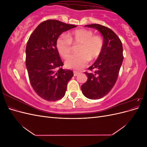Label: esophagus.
I'll use <instances>...</instances> for the list:
<instances>
[{
	"label": "esophagus",
	"instance_id": "1",
	"mask_svg": "<svg viewBox=\"0 0 147 147\" xmlns=\"http://www.w3.org/2000/svg\"><path fill=\"white\" fill-rule=\"evenodd\" d=\"M78 74H79V72H76V71H74V75L75 77L77 76V75H78Z\"/></svg>",
	"mask_w": 147,
	"mask_h": 147
}]
</instances>
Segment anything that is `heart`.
Segmentation results:
<instances>
[{
    "instance_id": "heart-1",
    "label": "heart",
    "mask_w": 147,
    "mask_h": 147,
    "mask_svg": "<svg viewBox=\"0 0 147 147\" xmlns=\"http://www.w3.org/2000/svg\"><path fill=\"white\" fill-rule=\"evenodd\" d=\"M91 30L80 29L72 31L67 35H61L56 40V48L59 55L67 58L72 51V43L80 45L78 55L70 57L65 63L66 67L79 70L88 63L95 61L100 56L104 47V40L99 35H93Z\"/></svg>"
}]
</instances>
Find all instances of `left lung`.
Returning <instances> with one entry per match:
<instances>
[{
  "label": "left lung",
  "instance_id": "obj_1",
  "mask_svg": "<svg viewBox=\"0 0 147 147\" xmlns=\"http://www.w3.org/2000/svg\"><path fill=\"white\" fill-rule=\"evenodd\" d=\"M98 30L104 38V47L100 56L88 68L94 73L84 72L88 80L81 86L83 95L90 99H99L106 96L114 86L123 63V45L117 35L104 26L86 25Z\"/></svg>",
  "mask_w": 147,
  "mask_h": 147
}]
</instances>
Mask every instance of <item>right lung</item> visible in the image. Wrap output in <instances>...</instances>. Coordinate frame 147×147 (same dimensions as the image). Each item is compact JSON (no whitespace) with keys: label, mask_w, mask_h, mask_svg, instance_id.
Returning a JSON list of instances; mask_svg holds the SVG:
<instances>
[{"label":"right lung","mask_w":147,"mask_h":147,"mask_svg":"<svg viewBox=\"0 0 147 147\" xmlns=\"http://www.w3.org/2000/svg\"><path fill=\"white\" fill-rule=\"evenodd\" d=\"M77 27L49 20L40 24L28 40L26 65L31 86L37 94L48 101L64 96L67 85L74 76L70 70L62 69L63 63L56 48V40L65 31Z\"/></svg>","instance_id":"1"}]
</instances>
